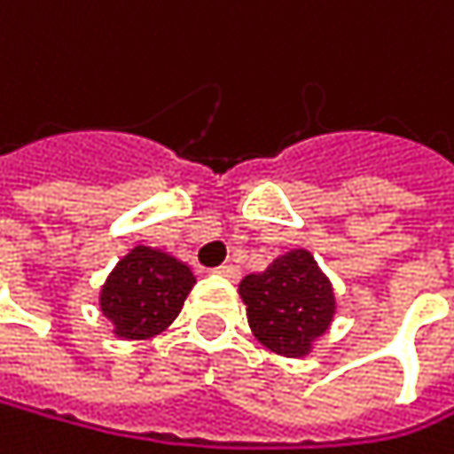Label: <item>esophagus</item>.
Returning a JSON list of instances; mask_svg holds the SVG:
<instances>
[{
    "instance_id": "34e87169",
    "label": "esophagus",
    "mask_w": 454,
    "mask_h": 454,
    "mask_svg": "<svg viewBox=\"0 0 454 454\" xmlns=\"http://www.w3.org/2000/svg\"><path fill=\"white\" fill-rule=\"evenodd\" d=\"M217 274H220V277H225V279H231V282H237V279L242 277L239 266H234V263H223V266L217 269Z\"/></svg>"
}]
</instances>
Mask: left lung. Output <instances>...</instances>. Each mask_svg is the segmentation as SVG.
Instances as JSON below:
<instances>
[{
    "instance_id": "obj_1",
    "label": "left lung",
    "mask_w": 454,
    "mask_h": 454,
    "mask_svg": "<svg viewBox=\"0 0 454 454\" xmlns=\"http://www.w3.org/2000/svg\"><path fill=\"white\" fill-rule=\"evenodd\" d=\"M239 295L255 338L293 359L306 356L335 317L333 285L306 250H293L263 274L245 277Z\"/></svg>"
}]
</instances>
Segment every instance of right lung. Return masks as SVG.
<instances>
[{
  "mask_svg": "<svg viewBox=\"0 0 454 454\" xmlns=\"http://www.w3.org/2000/svg\"><path fill=\"white\" fill-rule=\"evenodd\" d=\"M196 285L191 269L151 247L129 250L100 290V311L124 340H145L167 330Z\"/></svg>",
  "mask_w": 454,
  "mask_h": 454,
  "instance_id": "right-lung-1",
  "label": "right lung"
}]
</instances>
